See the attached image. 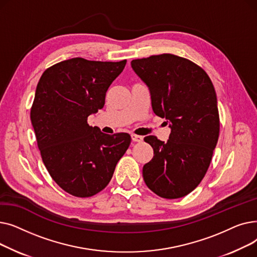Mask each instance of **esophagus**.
<instances>
[{"label":"esophagus","instance_id":"obj_1","mask_svg":"<svg viewBox=\"0 0 257 257\" xmlns=\"http://www.w3.org/2000/svg\"><path fill=\"white\" fill-rule=\"evenodd\" d=\"M131 140L134 143H141V142H143V137L137 136V134H131Z\"/></svg>","mask_w":257,"mask_h":257}]
</instances>
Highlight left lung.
<instances>
[{"instance_id":"obj_1","label":"left lung","mask_w":257,"mask_h":257,"mask_svg":"<svg viewBox=\"0 0 257 257\" xmlns=\"http://www.w3.org/2000/svg\"><path fill=\"white\" fill-rule=\"evenodd\" d=\"M131 66L150 89L154 113L171 128L167 143L154 136L144 139L154 151L143 168L145 183L161 198L184 197L205 176L218 143L213 84L202 67L173 54L134 59Z\"/></svg>"}]
</instances>
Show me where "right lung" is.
<instances>
[{"label":"right lung","instance_id":"1","mask_svg":"<svg viewBox=\"0 0 257 257\" xmlns=\"http://www.w3.org/2000/svg\"><path fill=\"white\" fill-rule=\"evenodd\" d=\"M126 62L72 58L50 66L38 81L30 112L38 149L53 180L72 196L104 190L131 143L128 133L110 136L87 123Z\"/></svg>","mask_w":257,"mask_h":257}]
</instances>
